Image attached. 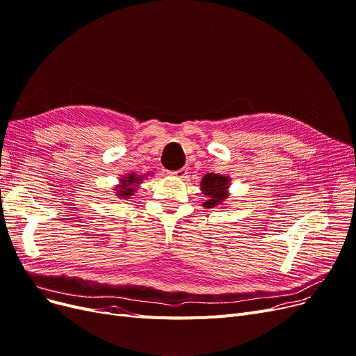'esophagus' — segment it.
Wrapping results in <instances>:
<instances>
[{"label":"esophagus","instance_id":"1","mask_svg":"<svg viewBox=\"0 0 356 356\" xmlns=\"http://www.w3.org/2000/svg\"><path fill=\"white\" fill-rule=\"evenodd\" d=\"M170 175L175 176V177H179V179L186 177V175H188V167H181V168L176 170V172H172Z\"/></svg>","mask_w":356,"mask_h":356}]
</instances>
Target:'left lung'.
Returning <instances> with one entry per match:
<instances>
[{
    "label": "left lung",
    "mask_w": 356,
    "mask_h": 356,
    "mask_svg": "<svg viewBox=\"0 0 356 356\" xmlns=\"http://www.w3.org/2000/svg\"><path fill=\"white\" fill-rule=\"evenodd\" d=\"M229 179L221 175H207L200 183V189H202L204 195L207 196V200L204 202L205 208H213L218 207L224 199L228 196L227 188H228Z\"/></svg>",
    "instance_id": "1"
}]
</instances>
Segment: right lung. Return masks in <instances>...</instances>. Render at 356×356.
<instances>
[{"label": "right lung", "mask_w": 356, "mask_h": 356, "mask_svg": "<svg viewBox=\"0 0 356 356\" xmlns=\"http://www.w3.org/2000/svg\"><path fill=\"white\" fill-rule=\"evenodd\" d=\"M140 181H141V179H140V177H136L135 175H131V176L125 177V180H123L122 188H119V189L116 191L118 196H120V197H128V196H132V195H134V192H135L134 184L140 183Z\"/></svg>", "instance_id": "obj_1"}]
</instances>
